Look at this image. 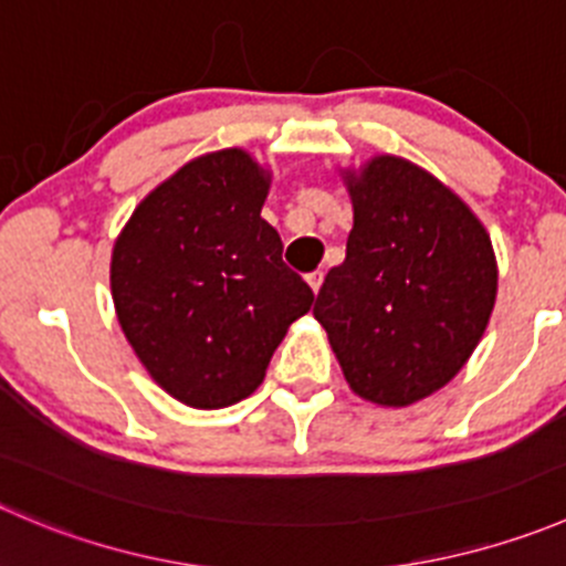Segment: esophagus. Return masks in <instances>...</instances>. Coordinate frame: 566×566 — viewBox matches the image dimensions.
Returning a JSON list of instances; mask_svg holds the SVG:
<instances>
[{"instance_id":"esophagus-1","label":"esophagus","mask_w":566,"mask_h":566,"mask_svg":"<svg viewBox=\"0 0 566 566\" xmlns=\"http://www.w3.org/2000/svg\"><path fill=\"white\" fill-rule=\"evenodd\" d=\"M306 282H310V287L317 293V290H321V284H323V271L306 273Z\"/></svg>"}]
</instances>
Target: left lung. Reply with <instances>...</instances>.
I'll return each instance as SVG.
<instances>
[{
    "label": "left lung",
    "instance_id": "obj_1",
    "mask_svg": "<svg viewBox=\"0 0 566 566\" xmlns=\"http://www.w3.org/2000/svg\"><path fill=\"white\" fill-rule=\"evenodd\" d=\"M345 182L354 229L315 317L356 395L409 406L479 345L497 295L492 240L457 193L400 157H373Z\"/></svg>",
    "mask_w": 566,
    "mask_h": 566
}]
</instances>
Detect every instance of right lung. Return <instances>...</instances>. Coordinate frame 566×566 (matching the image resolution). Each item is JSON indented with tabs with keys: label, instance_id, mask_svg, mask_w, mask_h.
Listing matches in <instances>:
<instances>
[{
	"label": "right lung",
	"instance_id": "1",
	"mask_svg": "<svg viewBox=\"0 0 566 566\" xmlns=\"http://www.w3.org/2000/svg\"><path fill=\"white\" fill-rule=\"evenodd\" d=\"M265 196L268 174L245 151H216L151 190L115 240L120 328L151 378L196 409L249 398L315 301L260 216Z\"/></svg>",
	"mask_w": 566,
	"mask_h": 566
}]
</instances>
